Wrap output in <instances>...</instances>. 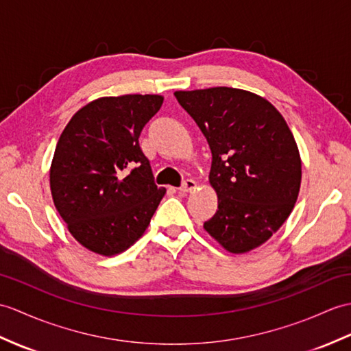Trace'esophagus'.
Masks as SVG:
<instances>
[{"instance_id": "obj_1", "label": "esophagus", "mask_w": 351, "mask_h": 351, "mask_svg": "<svg viewBox=\"0 0 351 351\" xmlns=\"http://www.w3.org/2000/svg\"><path fill=\"white\" fill-rule=\"evenodd\" d=\"M195 186H197V182H195L194 179H185L182 185L179 186V191H181V193H191L193 190H195Z\"/></svg>"}]
</instances>
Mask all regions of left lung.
<instances>
[{
    "label": "left lung",
    "instance_id": "8db88e82",
    "mask_svg": "<svg viewBox=\"0 0 351 351\" xmlns=\"http://www.w3.org/2000/svg\"><path fill=\"white\" fill-rule=\"evenodd\" d=\"M175 97L213 152L218 210L203 227L233 254L260 247L289 218L300 189L302 162L286 119L263 97L238 88Z\"/></svg>",
    "mask_w": 351,
    "mask_h": 351
}]
</instances>
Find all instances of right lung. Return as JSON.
I'll use <instances>...</instances> for the list:
<instances>
[{
    "instance_id": "right-lung-1",
    "label": "right lung",
    "mask_w": 351,
    "mask_h": 351,
    "mask_svg": "<svg viewBox=\"0 0 351 351\" xmlns=\"http://www.w3.org/2000/svg\"><path fill=\"white\" fill-rule=\"evenodd\" d=\"M161 95L101 97L77 110L56 143L51 166L55 208L89 251L115 256L141 238L166 189L154 182L138 145Z\"/></svg>"
}]
</instances>
